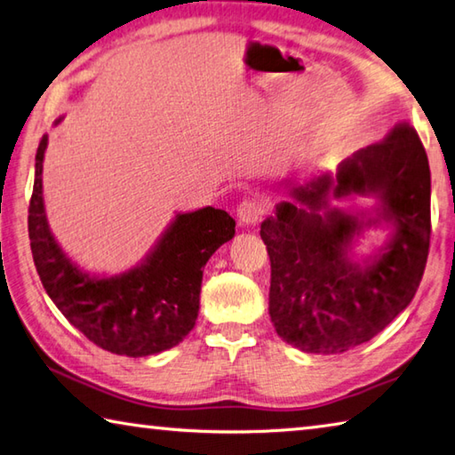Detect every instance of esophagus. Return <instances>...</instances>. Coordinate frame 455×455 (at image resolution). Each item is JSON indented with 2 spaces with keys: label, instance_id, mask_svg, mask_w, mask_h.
Here are the masks:
<instances>
[{
  "label": "esophagus",
  "instance_id": "esophagus-1",
  "mask_svg": "<svg viewBox=\"0 0 455 455\" xmlns=\"http://www.w3.org/2000/svg\"><path fill=\"white\" fill-rule=\"evenodd\" d=\"M261 215H264V204H261L259 199L248 197L237 205V220H240V226L243 228L256 226V223L261 220Z\"/></svg>",
  "mask_w": 455,
  "mask_h": 455
}]
</instances>
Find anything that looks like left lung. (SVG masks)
<instances>
[{
  "label": "left lung",
  "mask_w": 455,
  "mask_h": 455,
  "mask_svg": "<svg viewBox=\"0 0 455 455\" xmlns=\"http://www.w3.org/2000/svg\"><path fill=\"white\" fill-rule=\"evenodd\" d=\"M371 195V212L333 208L331 198ZM259 235L272 261L269 317L283 341L307 354H344L370 341L410 306L424 275L429 234V164L418 132L397 124L355 151L336 173L291 183ZM386 225L388 242L355 260L365 228Z\"/></svg>",
  "instance_id": "left-lung-1"
}]
</instances>
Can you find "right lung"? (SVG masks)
Returning <instances> with one entry per match:
<instances>
[{
  "mask_svg": "<svg viewBox=\"0 0 455 455\" xmlns=\"http://www.w3.org/2000/svg\"><path fill=\"white\" fill-rule=\"evenodd\" d=\"M45 148L47 135L36 154L28 228L47 296L74 328L111 354L143 357L178 346L197 320L204 266L235 235L232 215L212 205L178 213L140 266L119 275H90L63 253L47 223Z\"/></svg>",
  "mask_w": 455,
  "mask_h": 455,
  "instance_id": "add662e5",
  "label": "right lung"
}]
</instances>
